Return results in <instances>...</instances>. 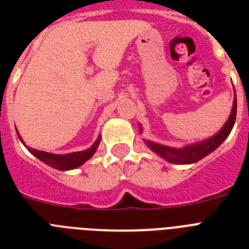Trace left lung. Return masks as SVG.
Here are the masks:
<instances>
[{"mask_svg":"<svg viewBox=\"0 0 249 249\" xmlns=\"http://www.w3.org/2000/svg\"><path fill=\"white\" fill-rule=\"evenodd\" d=\"M236 119V95L235 99H234V106H232L231 115L229 117L228 123L224 125V128L221 129L220 132L217 133L216 136L209 138V140L201 142V143L193 144V146H189V147L182 148V150H177V148H170L163 146V144L152 143V142H147V144L151 147L152 151H155L156 154H159L160 156H163L164 159H166L170 163L174 164H190L195 163L197 160L203 159L204 156H207L208 154L216 150L218 146H220L226 137L230 134L232 126H234V123H235Z\"/></svg>","mask_w":249,"mask_h":249,"instance_id":"8db88e82","label":"left lung"}]
</instances>
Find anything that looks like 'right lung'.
<instances>
[{"label":"right lung","mask_w":249,"mask_h":249,"mask_svg":"<svg viewBox=\"0 0 249 249\" xmlns=\"http://www.w3.org/2000/svg\"><path fill=\"white\" fill-rule=\"evenodd\" d=\"M19 136V134H18ZM20 138V137H19ZM21 141V138H20ZM23 142V141H21ZM101 142V138H98L97 142L91 146L90 148L85 150V151L80 152H72V154H67V155H55V154H49V152L38 151V150H35V148L28 147V150L32 152L33 155L38 158L41 161H44L45 164L53 166V168H56L59 170H68L73 169V168H77L81 164H84L88 159H90L93 154L97 150L98 144Z\"/></svg>","instance_id":"right-lung-1"}]
</instances>
